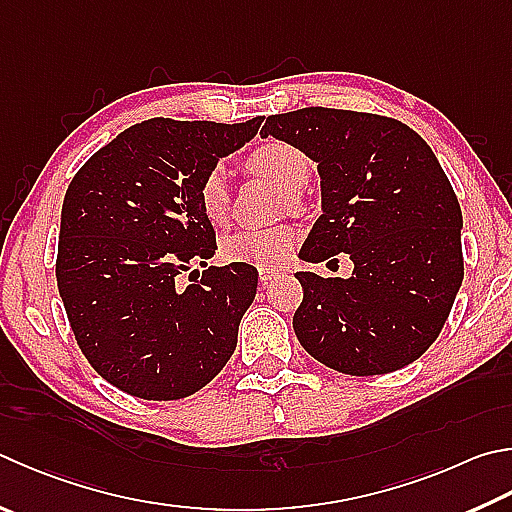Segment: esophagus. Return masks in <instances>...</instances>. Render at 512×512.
<instances>
[{
  "instance_id": "obj_1",
  "label": "esophagus",
  "mask_w": 512,
  "mask_h": 512,
  "mask_svg": "<svg viewBox=\"0 0 512 512\" xmlns=\"http://www.w3.org/2000/svg\"><path fill=\"white\" fill-rule=\"evenodd\" d=\"M257 271H259V282L262 284H268L277 275V268H273V266H259Z\"/></svg>"
}]
</instances>
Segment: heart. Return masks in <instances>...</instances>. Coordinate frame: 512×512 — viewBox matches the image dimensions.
<instances>
[{
	"instance_id": "b5f03b06",
	"label": "heart",
	"mask_w": 512,
	"mask_h": 512,
	"mask_svg": "<svg viewBox=\"0 0 512 512\" xmlns=\"http://www.w3.org/2000/svg\"><path fill=\"white\" fill-rule=\"evenodd\" d=\"M246 167L253 174L266 176L275 181L288 199L297 201L300 192L311 176V161L300 147L286 141H266L250 150L246 156ZM197 201L201 215L210 224H224L230 210V188L221 167L210 170L199 183ZM297 232L291 226H273L264 230H239L221 244V253L228 262L250 264V266H277L288 257L295 246Z\"/></svg>"
}]
</instances>
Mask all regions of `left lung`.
I'll return each instance as SVG.
<instances>
[{
	"mask_svg": "<svg viewBox=\"0 0 512 512\" xmlns=\"http://www.w3.org/2000/svg\"><path fill=\"white\" fill-rule=\"evenodd\" d=\"M262 136L318 163L322 215L300 250L318 264L347 253L349 280L302 271L300 345L342 374H389L439 338L463 282V217L421 136L401 120L306 107L268 116Z\"/></svg>",
	"mask_w": 512,
	"mask_h": 512,
	"instance_id": "8db88e82",
	"label": "left lung"
}]
</instances>
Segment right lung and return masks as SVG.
<instances>
[{
    "label": "right lung",
    "instance_id": "1",
    "mask_svg": "<svg viewBox=\"0 0 512 512\" xmlns=\"http://www.w3.org/2000/svg\"><path fill=\"white\" fill-rule=\"evenodd\" d=\"M262 120H143L73 176L62 203L58 291L85 358L123 392L185 398L235 351L257 268L210 266L185 288L176 277L206 266L217 250L215 228L199 210V183Z\"/></svg>",
    "mask_w": 512,
    "mask_h": 512
}]
</instances>
